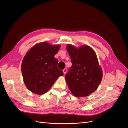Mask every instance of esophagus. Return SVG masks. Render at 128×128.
I'll use <instances>...</instances> for the list:
<instances>
[{"label": "esophagus", "mask_w": 128, "mask_h": 128, "mask_svg": "<svg viewBox=\"0 0 128 128\" xmlns=\"http://www.w3.org/2000/svg\"><path fill=\"white\" fill-rule=\"evenodd\" d=\"M63 72H64V74H66V73L67 72V69H66V68L64 69H63Z\"/></svg>", "instance_id": "34e87169"}]
</instances>
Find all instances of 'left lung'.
<instances>
[{
    "label": "left lung",
    "instance_id": "8db88e82",
    "mask_svg": "<svg viewBox=\"0 0 128 128\" xmlns=\"http://www.w3.org/2000/svg\"><path fill=\"white\" fill-rule=\"evenodd\" d=\"M67 50L72 64L65 75L68 88L75 96H88L96 90L102 77L96 53L87 45L76 48L69 44Z\"/></svg>",
    "mask_w": 128,
    "mask_h": 128
}]
</instances>
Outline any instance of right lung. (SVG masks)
Segmentation results:
<instances>
[{"mask_svg": "<svg viewBox=\"0 0 128 128\" xmlns=\"http://www.w3.org/2000/svg\"><path fill=\"white\" fill-rule=\"evenodd\" d=\"M59 48V45L42 42L34 45L24 57L21 66L22 76L26 88L34 94H44L58 77L64 75L54 57Z\"/></svg>", "mask_w": 128, "mask_h": 128, "instance_id": "add662e5", "label": "right lung"}]
</instances>
